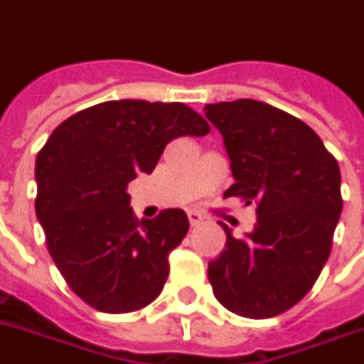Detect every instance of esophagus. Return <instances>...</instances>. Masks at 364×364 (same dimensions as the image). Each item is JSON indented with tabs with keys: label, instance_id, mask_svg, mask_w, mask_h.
Instances as JSON below:
<instances>
[{
	"label": "esophagus",
	"instance_id": "34e87169",
	"mask_svg": "<svg viewBox=\"0 0 364 364\" xmlns=\"http://www.w3.org/2000/svg\"><path fill=\"white\" fill-rule=\"evenodd\" d=\"M187 216H189L191 225H198V223L203 222V214H198V212H195V210H191Z\"/></svg>",
	"mask_w": 364,
	"mask_h": 364
}]
</instances>
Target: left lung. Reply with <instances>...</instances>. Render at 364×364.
<instances>
[{
	"label": "left lung",
	"instance_id": "left-lung-1",
	"mask_svg": "<svg viewBox=\"0 0 364 364\" xmlns=\"http://www.w3.org/2000/svg\"><path fill=\"white\" fill-rule=\"evenodd\" d=\"M235 183L223 196L257 204V225L210 260L208 279L228 311L270 318L297 305L318 279L340 222V166L306 123L284 109L235 100L206 104Z\"/></svg>",
	"mask_w": 364,
	"mask_h": 364
}]
</instances>
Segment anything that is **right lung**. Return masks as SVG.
<instances>
[{"instance_id":"obj_1","label":"right lung","mask_w":364,"mask_h":364,"mask_svg":"<svg viewBox=\"0 0 364 364\" xmlns=\"http://www.w3.org/2000/svg\"><path fill=\"white\" fill-rule=\"evenodd\" d=\"M210 125L181 102L112 100L55 127L36 156V216L67 285L109 314L139 311L164 289L169 252L189 231L181 208L136 220L127 185L152 173L177 136Z\"/></svg>"}]
</instances>
